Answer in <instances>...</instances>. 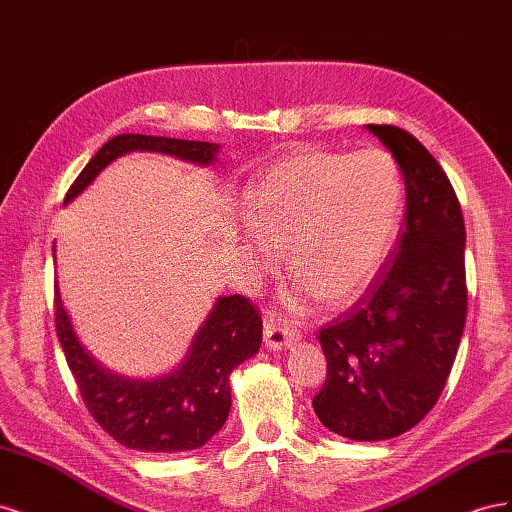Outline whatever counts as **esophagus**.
Returning a JSON list of instances; mask_svg holds the SVG:
<instances>
[{
	"instance_id": "1",
	"label": "esophagus",
	"mask_w": 512,
	"mask_h": 512,
	"mask_svg": "<svg viewBox=\"0 0 512 512\" xmlns=\"http://www.w3.org/2000/svg\"><path fill=\"white\" fill-rule=\"evenodd\" d=\"M294 342H299L297 331L290 327H282V324L275 320L265 322V346L269 350H284L290 348Z\"/></svg>"
}]
</instances>
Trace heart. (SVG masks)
Returning a JSON list of instances; mask_svg holds the SVG:
<instances>
[{"label":"heart","instance_id":"obj_1","mask_svg":"<svg viewBox=\"0 0 512 512\" xmlns=\"http://www.w3.org/2000/svg\"><path fill=\"white\" fill-rule=\"evenodd\" d=\"M401 211L404 179L386 151L299 149L247 188L245 243L260 271L273 269L286 247L297 280L288 294L292 312H303L314 294L342 305L359 297L391 254Z\"/></svg>","mask_w":512,"mask_h":512}]
</instances>
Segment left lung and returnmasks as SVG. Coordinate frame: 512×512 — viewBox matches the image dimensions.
Segmentation results:
<instances>
[{
  "instance_id": "left-lung-1",
  "label": "left lung",
  "mask_w": 512,
  "mask_h": 512,
  "mask_svg": "<svg viewBox=\"0 0 512 512\" xmlns=\"http://www.w3.org/2000/svg\"><path fill=\"white\" fill-rule=\"evenodd\" d=\"M406 183V224L380 275L318 342L327 380L320 423L359 442L389 440L425 418L451 374L466 327V226L436 158L395 126H365Z\"/></svg>"
}]
</instances>
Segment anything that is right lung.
<instances>
[{
    "instance_id": "1",
    "label": "right lung",
    "mask_w": 512,
    "mask_h": 512,
    "mask_svg": "<svg viewBox=\"0 0 512 512\" xmlns=\"http://www.w3.org/2000/svg\"><path fill=\"white\" fill-rule=\"evenodd\" d=\"M130 151H158L209 166L220 145L166 136L119 134L96 153L66 194V205L102 170ZM55 252V247H53ZM55 327L68 367L94 421L119 444L143 453L200 448L218 433L230 412V374L260 350L262 320L241 294L215 301L185 359L158 378L113 374L91 356L74 333L55 286Z\"/></svg>"
}]
</instances>
